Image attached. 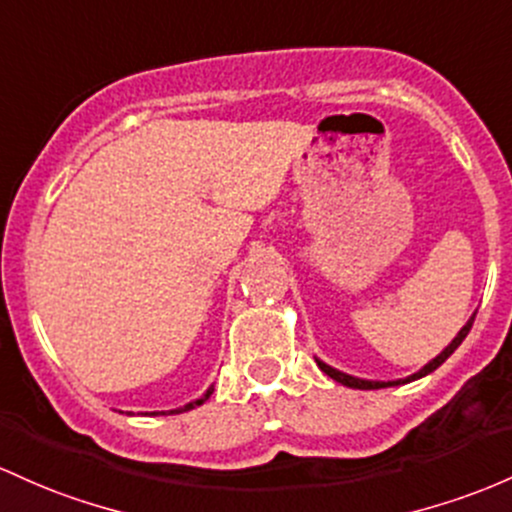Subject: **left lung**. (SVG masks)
I'll return each mask as SVG.
<instances>
[{
	"instance_id": "8db88e82",
	"label": "left lung",
	"mask_w": 512,
	"mask_h": 512,
	"mask_svg": "<svg viewBox=\"0 0 512 512\" xmlns=\"http://www.w3.org/2000/svg\"><path fill=\"white\" fill-rule=\"evenodd\" d=\"M476 318V316H474ZM474 318L469 320V323L464 325L462 330H459V335L457 338H454L452 342H449V345L445 347V352H440V355H437L435 359H432L430 364H425L423 369H420L418 374H413V376H408V379H398V381H364V379H355V376H347V374H342V372H338V369H333V367H328V364H323V362H318V367L323 369L325 374L330 376V379H335V381H340V384H345V386H350V389H386V386H396V384H406V381H413V379H420V376H425V374H430V372H435L437 367H440L442 362H445V359L452 355L454 350H457L459 345H462L464 342V338L466 335H469V330H471V325H474Z\"/></svg>"
}]
</instances>
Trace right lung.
Segmentation results:
<instances>
[{"label":"right lung","mask_w":512,"mask_h":512,"mask_svg":"<svg viewBox=\"0 0 512 512\" xmlns=\"http://www.w3.org/2000/svg\"><path fill=\"white\" fill-rule=\"evenodd\" d=\"M209 396H211V389H209V391H206V393H204V396H201V398H196V401H194V403H189V406L179 408V411H172V413H184V411H192V408H194V406H201V403H204V401H206V398H209Z\"/></svg>","instance_id":"1"}]
</instances>
